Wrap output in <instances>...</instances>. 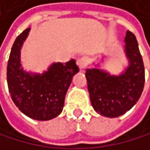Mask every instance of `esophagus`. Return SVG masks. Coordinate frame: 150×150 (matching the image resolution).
Returning <instances> with one entry per match:
<instances>
[{"label": "esophagus", "instance_id": "obj_1", "mask_svg": "<svg viewBox=\"0 0 150 150\" xmlns=\"http://www.w3.org/2000/svg\"><path fill=\"white\" fill-rule=\"evenodd\" d=\"M88 58L87 57H86V56H83V57H80V58H78L77 59V61H76V63H77V65L79 66V68H80V70H83V69H85L86 66H87V64H88Z\"/></svg>", "mask_w": 150, "mask_h": 150}]
</instances>
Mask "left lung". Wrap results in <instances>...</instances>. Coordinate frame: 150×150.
<instances>
[{
	"label": "left lung",
	"instance_id": "obj_1",
	"mask_svg": "<svg viewBox=\"0 0 150 150\" xmlns=\"http://www.w3.org/2000/svg\"><path fill=\"white\" fill-rule=\"evenodd\" d=\"M124 42L128 65L123 72L111 74L100 68L99 64L86 72L92 106L99 115L110 118L130 110L139 101L144 88V64L136 36L127 31Z\"/></svg>",
	"mask_w": 150,
	"mask_h": 150
}]
</instances>
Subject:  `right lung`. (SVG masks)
I'll use <instances>...</instances> for the list:
<instances>
[{"mask_svg":"<svg viewBox=\"0 0 150 150\" xmlns=\"http://www.w3.org/2000/svg\"><path fill=\"white\" fill-rule=\"evenodd\" d=\"M30 30H24L11 47L7 65L8 88L22 113L30 118L46 121L63 111L66 92L79 69L72 59L64 64L53 63L42 74L25 71L21 63V49Z\"/></svg>","mask_w":150,"mask_h":150,"instance_id":"add662e5","label":"right lung"}]
</instances>
